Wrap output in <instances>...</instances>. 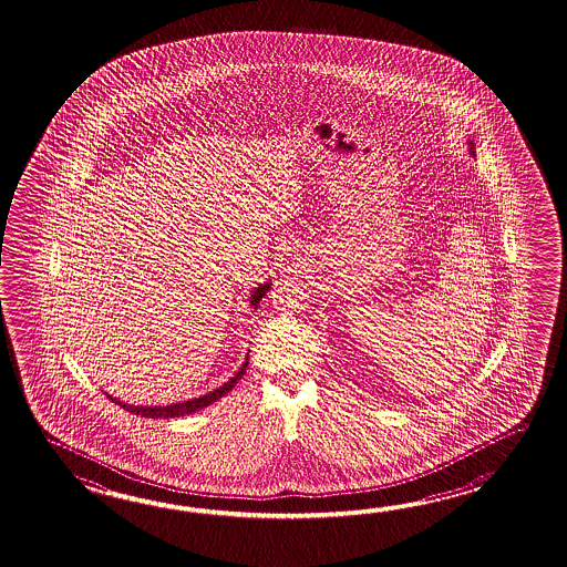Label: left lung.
I'll return each instance as SVG.
<instances>
[{
    "label": "left lung",
    "mask_w": 567,
    "mask_h": 567,
    "mask_svg": "<svg viewBox=\"0 0 567 567\" xmlns=\"http://www.w3.org/2000/svg\"><path fill=\"white\" fill-rule=\"evenodd\" d=\"M472 150H474V147H472V142H471V152ZM472 156H474V152H472Z\"/></svg>",
    "instance_id": "8db88e82"
}]
</instances>
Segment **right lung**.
<instances>
[{"label":"right lung","mask_w":567,"mask_h":567,"mask_svg":"<svg viewBox=\"0 0 567 567\" xmlns=\"http://www.w3.org/2000/svg\"><path fill=\"white\" fill-rule=\"evenodd\" d=\"M269 289V284H261L259 288L255 289L254 293H251V306L257 308V303L261 301V298L266 296V291ZM249 359V357H247ZM249 364V361L243 362L241 369L235 373V377H230L229 381L225 383L223 386H218L215 391H210V393H206L203 398L190 399V401H184V403H172V405H162V408H145V405H127V403H123L117 398H113V395H109L105 393L111 401H115L117 405H121L123 410L130 411V413H135V415H142V417H164V420H169V417H182V415H186V413H194V411L203 410V408H208L210 403H215L217 399L223 398V395H227L233 386L237 385V381L241 379L243 374H245V367Z\"/></svg>","instance_id":"1"}]
</instances>
